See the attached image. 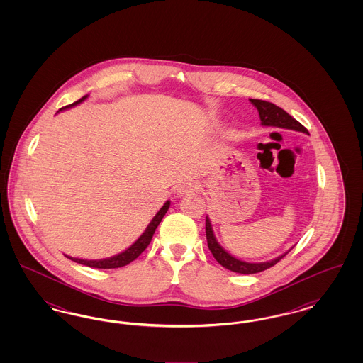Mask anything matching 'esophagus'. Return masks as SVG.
<instances>
[{"label":"esophagus","mask_w":363,"mask_h":363,"mask_svg":"<svg viewBox=\"0 0 363 363\" xmlns=\"http://www.w3.org/2000/svg\"><path fill=\"white\" fill-rule=\"evenodd\" d=\"M199 190V185L196 184V182H184V184H181L179 185V188H178V194L179 196H185V194H190V193H194V191H197Z\"/></svg>","instance_id":"obj_1"}]
</instances>
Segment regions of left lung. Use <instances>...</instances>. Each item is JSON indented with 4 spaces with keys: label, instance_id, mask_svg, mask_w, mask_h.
<instances>
[{
    "label": "left lung",
    "instance_id": "8db88e82",
    "mask_svg": "<svg viewBox=\"0 0 363 363\" xmlns=\"http://www.w3.org/2000/svg\"><path fill=\"white\" fill-rule=\"evenodd\" d=\"M253 106L257 108L259 111V120L261 125L264 126H275V128H283V129H291L296 132H303L308 133V129L301 125L299 122L293 118L289 113H286L283 108L277 107V104L267 102V101H261V99H249ZM206 234H207L208 247L212 253V256L215 259L227 269L237 272V274H243V275H250V274H259L261 271H265L271 267H274L280 259H283L289 252L283 253L281 256H279L277 259H271V261H265V262H246L242 259L233 257L230 253H227L225 249L219 245V242L216 241L212 225L209 222V219L206 218Z\"/></svg>",
    "mask_w": 363,
    "mask_h": 363
}]
</instances>
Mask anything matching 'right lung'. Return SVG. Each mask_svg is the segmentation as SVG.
<instances>
[{
    "label": "right lung",
    "instance_id": "1",
    "mask_svg": "<svg viewBox=\"0 0 363 363\" xmlns=\"http://www.w3.org/2000/svg\"><path fill=\"white\" fill-rule=\"evenodd\" d=\"M86 96H83L82 99L76 101L74 104H68V106H65V107H62V108H60V110H65V108H69V107H73V106H76V104H82L83 101H86ZM169 207H170V201H166L164 206L160 208L159 212L154 216V219L151 220V223L147 225L145 231L138 237V241L135 242L133 245H130V246H129L126 250H123L122 253H118V255H116V256H113V257H108V259H73V257H69V256H67V257L72 259V261H74V262H77V264H83V265H86V267L99 268V269H110V268L125 267V265H128L129 262H132L133 259H138V256L147 249V246L150 245V242H151L154 234H155L156 227L162 222V219H163V216L166 215Z\"/></svg>",
    "mask_w": 363,
    "mask_h": 363
}]
</instances>
